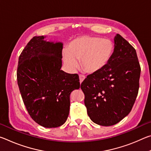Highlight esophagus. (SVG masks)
I'll list each match as a JSON object with an SVG mask.
<instances>
[{
	"instance_id": "34e87169",
	"label": "esophagus",
	"mask_w": 151,
	"mask_h": 151,
	"mask_svg": "<svg viewBox=\"0 0 151 151\" xmlns=\"http://www.w3.org/2000/svg\"><path fill=\"white\" fill-rule=\"evenodd\" d=\"M85 78V76L83 75H79V79H80V83H81Z\"/></svg>"
}]
</instances>
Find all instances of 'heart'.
Masks as SVG:
<instances>
[{
	"label": "heart",
	"instance_id": "heart-1",
	"mask_svg": "<svg viewBox=\"0 0 151 151\" xmlns=\"http://www.w3.org/2000/svg\"><path fill=\"white\" fill-rule=\"evenodd\" d=\"M63 52V60L68 70L74 71L79 65L89 73H95L105 67L111 59L113 45L109 39L83 36L73 40Z\"/></svg>",
	"mask_w": 151,
	"mask_h": 151
}]
</instances>
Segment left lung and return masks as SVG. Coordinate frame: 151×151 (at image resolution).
I'll return each instance as SVG.
<instances>
[{
	"mask_svg": "<svg viewBox=\"0 0 151 151\" xmlns=\"http://www.w3.org/2000/svg\"><path fill=\"white\" fill-rule=\"evenodd\" d=\"M114 40L107 65L88 75L81 85L88 116L105 127L118 123L129 114L139 88L140 66L136 50L119 34Z\"/></svg>",
	"mask_w": 151,
	"mask_h": 151,
	"instance_id": "obj_1",
	"label": "left lung"
}]
</instances>
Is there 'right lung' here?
Masks as SVG:
<instances>
[{
	"label": "right lung",
	"mask_w": 151,
	"mask_h": 151,
	"mask_svg": "<svg viewBox=\"0 0 151 151\" xmlns=\"http://www.w3.org/2000/svg\"><path fill=\"white\" fill-rule=\"evenodd\" d=\"M34 37L19 56L17 83L28 112L40 126L56 128L69 114L70 94L80 88L77 74L60 70L63 44Z\"/></svg>",
	"instance_id": "1"
}]
</instances>
